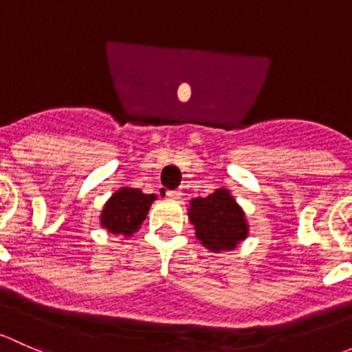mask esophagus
I'll use <instances>...</instances> for the list:
<instances>
[{
    "instance_id": "34e87169",
    "label": "esophagus",
    "mask_w": 352,
    "mask_h": 352,
    "mask_svg": "<svg viewBox=\"0 0 352 352\" xmlns=\"http://www.w3.org/2000/svg\"><path fill=\"white\" fill-rule=\"evenodd\" d=\"M168 197L171 198V200H179V198L183 197V191H181V190H171V191H168Z\"/></svg>"
}]
</instances>
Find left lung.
<instances>
[{
    "label": "left lung",
    "mask_w": 352,
    "mask_h": 352,
    "mask_svg": "<svg viewBox=\"0 0 352 352\" xmlns=\"http://www.w3.org/2000/svg\"><path fill=\"white\" fill-rule=\"evenodd\" d=\"M197 239L212 252L232 251L249 234L248 220L235 198L226 188L206 198H193L188 208Z\"/></svg>",
    "instance_id": "8db88e82"
}]
</instances>
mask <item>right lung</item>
I'll use <instances>...</instances> for the list:
<instances>
[{"label":"right lung","instance_id":"right-lung-1","mask_svg":"<svg viewBox=\"0 0 352 352\" xmlns=\"http://www.w3.org/2000/svg\"><path fill=\"white\" fill-rule=\"evenodd\" d=\"M155 195H146L137 188L123 186L104 203L100 222L103 229L122 237H132L146 220Z\"/></svg>","mask_w":352,"mask_h":352}]
</instances>
